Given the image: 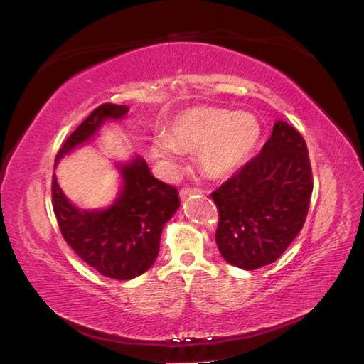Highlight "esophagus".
I'll use <instances>...</instances> for the list:
<instances>
[{"instance_id":"1","label":"esophagus","mask_w":364,"mask_h":364,"mask_svg":"<svg viewBox=\"0 0 364 364\" xmlns=\"http://www.w3.org/2000/svg\"><path fill=\"white\" fill-rule=\"evenodd\" d=\"M194 193H197V190H194V188H188V186H185V188H182L181 190V199H186V197L188 196H191V194H194Z\"/></svg>"}]
</instances>
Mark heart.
Here are the masks:
<instances>
[{
	"label": "heart",
	"mask_w": 364,
	"mask_h": 364,
	"mask_svg": "<svg viewBox=\"0 0 364 364\" xmlns=\"http://www.w3.org/2000/svg\"><path fill=\"white\" fill-rule=\"evenodd\" d=\"M259 136V123L250 112L194 107L173 118L168 135L153 139V153L178 165L182 151H199L202 171L209 178L225 179L250 159Z\"/></svg>",
	"instance_id": "heart-1"
}]
</instances>
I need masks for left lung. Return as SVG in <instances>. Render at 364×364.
I'll return each instance as SVG.
<instances>
[{
  "label": "left lung",
  "mask_w": 364,
  "mask_h": 364,
  "mask_svg": "<svg viewBox=\"0 0 364 364\" xmlns=\"http://www.w3.org/2000/svg\"><path fill=\"white\" fill-rule=\"evenodd\" d=\"M313 193L305 139L278 119L259 155L211 194L218 211L215 243L235 267L277 261L301 232Z\"/></svg>",
  "instance_id": "obj_1"
}]
</instances>
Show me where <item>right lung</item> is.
<instances>
[{"instance_id":"1","label":"right lung","mask_w":364,"mask_h":364,"mask_svg":"<svg viewBox=\"0 0 364 364\" xmlns=\"http://www.w3.org/2000/svg\"><path fill=\"white\" fill-rule=\"evenodd\" d=\"M127 106L105 103L95 107L63 142L56 164L68 151L95 135L106 119H119ZM123 190L117 200L100 211L75 208L53 176V209L62 237L87 266L106 278L127 281L147 272L159 253L164 225L181 205L179 193L149 170L147 162L136 158L119 165Z\"/></svg>"}]
</instances>
